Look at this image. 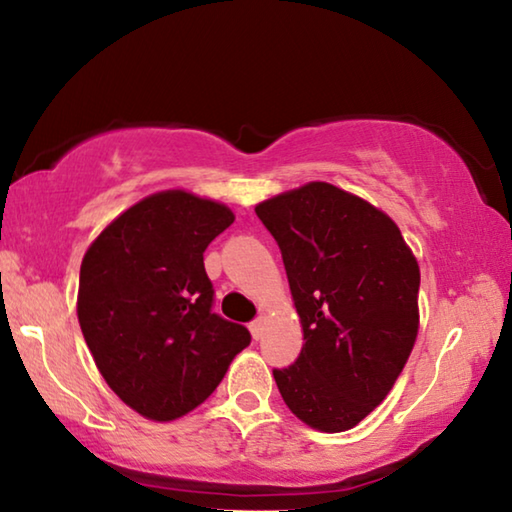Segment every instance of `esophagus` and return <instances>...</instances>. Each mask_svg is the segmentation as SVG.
Here are the masks:
<instances>
[{
    "instance_id": "1",
    "label": "esophagus",
    "mask_w": 512,
    "mask_h": 512,
    "mask_svg": "<svg viewBox=\"0 0 512 512\" xmlns=\"http://www.w3.org/2000/svg\"><path fill=\"white\" fill-rule=\"evenodd\" d=\"M248 327H250V334H253V339L259 341V339H262V334H264L266 318H257V320H253V323H250Z\"/></svg>"
}]
</instances>
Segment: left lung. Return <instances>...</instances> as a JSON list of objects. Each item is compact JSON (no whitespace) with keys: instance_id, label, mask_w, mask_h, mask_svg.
<instances>
[{"instance_id":"left-lung-1","label":"left lung","mask_w":512,"mask_h":512,"mask_svg":"<svg viewBox=\"0 0 512 512\" xmlns=\"http://www.w3.org/2000/svg\"><path fill=\"white\" fill-rule=\"evenodd\" d=\"M255 212L282 250L305 339L293 366L273 370L282 400L311 429L357 427L418 339V259L391 216L320 180Z\"/></svg>"}]
</instances>
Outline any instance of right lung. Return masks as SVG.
Segmentation results:
<instances>
[{
  "label": "right lung",
  "instance_id": "right-lung-1",
  "mask_svg": "<svg viewBox=\"0 0 512 512\" xmlns=\"http://www.w3.org/2000/svg\"><path fill=\"white\" fill-rule=\"evenodd\" d=\"M235 221L228 205L185 189L142 198L85 250L76 314L106 384L146 420L203 404L250 343L212 314L203 253Z\"/></svg>",
  "mask_w": 512,
  "mask_h": 512
}]
</instances>
